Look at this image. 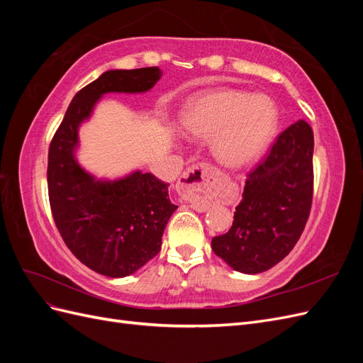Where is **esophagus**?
Returning <instances> with one entry per match:
<instances>
[{"mask_svg":"<svg viewBox=\"0 0 363 363\" xmlns=\"http://www.w3.org/2000/svg\"><path fill=\"white\" fill-rule=\"evenodd\" d=\"M213 175V168L207 163L192 164L186 169L179 180V189L182 194L191 196V206L199 212L207 211V203L200 201V194L206 189V186L211 182Z\"/></svg>","mask_w":363,"mask_h":363,"instance_id":"34e87169","label":"esophagus"}]
</instances>
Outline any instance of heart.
<instances>
[{"label":"heart","mask_w":363,"mask_h":363,"mask_svg":"<svg viewBox=\"0 0 363 363\" xmlns=\"http://www.w3.org/2000/svg\"><path fill=\"white\" fill-rule=\"evenodd\" d=\"M191 138H211L213 156L228 168H245L262 157L276 133L279 115L271 98L236 89L192 96L179 116Z\"/></svg>","instance_id":"heart-1"}]
</instances>
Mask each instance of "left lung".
Masks as SVG:
<instances>
[{
    "label": "left lung",
    "mask_w": 363,
    "mask_h": 363,
    "mask_svg": "<svg viewBox=\"0 0 363 363\" xmlns=\"http://www.w3.org/2000/svg\"><path fill=\"white\" fill-rule=\"evenodd\" d=\"M313 131L300 119L277 138L268 157L248 174L233 225L212 248L242 274L268 271L300 239L313 194Z\"/></svg>",
    "instance_id": "left-lung-1"
}]
</instances>
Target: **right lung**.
Segmentation results:
<instances>
[{
    "mask_svg": "<svg viewBox=\"0 0 363 363\" xmlns=\"http://www.w3.org/2000/svg\"><path fill=\"white\" fill-rule=\"evenodd\" d=\"M162 77L157 67L111 69L77 92L48 151V194L65 244L87 268L127 277L160 251L175 206L167 183L150 172L96 179L77 160L79 128L104 94H144Z\"/></svg>",
    "mask_w": 363,
    "mask_h": 363,
    "instance_id": "add662e5",
    "label": "right lung"
}]
</instances>
